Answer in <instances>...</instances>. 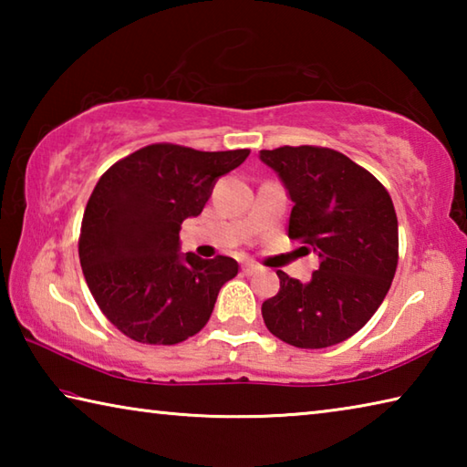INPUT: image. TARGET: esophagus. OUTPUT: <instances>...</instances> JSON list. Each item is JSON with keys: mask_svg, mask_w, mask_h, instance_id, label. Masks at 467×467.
I'll use <instances>...</instances> for the list:
<instances>
[{"mask_svg": "<svg viewBox=\"0 0 467 467\" xmlns=\"http://www.w3.org/2000/svg\"><path fill=\"white\" fill-rule=\"evenodd\" d=\"M257 272H259V265L257 264H253V262L243 264V274L244 275H253V274H257Z\"/></svg>", "mask_w": 467, "mask_h": 467, "instance_id": "1", "label": "esophagus"}]
</instances>
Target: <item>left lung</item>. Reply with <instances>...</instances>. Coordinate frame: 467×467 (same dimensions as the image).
Masks as SVG:
<instances>
[{
	"label": "left lung",
	"mask_w": 467,
	"mask_h": 467,
	"mask_svg": "<svg viewBox=\"0 0 467 467\" xmlns=\"http://www.w3.org/2000/svg\"><path fill=\"white\" fill-rule=\"evenodd\" d=\"M290 200L288 236L319 253V270L298 280L278 270L280 290L262 305L267 329L296 348L352 337L383 303L398 267V216L367 169L323 146L262 150Z\"/></svg>",
	"instance_id": "1"
}]
</instances>
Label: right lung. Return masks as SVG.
Instances as JSON below:
<instances>
[{"instance_id": "1", "label": "right lung", "mask_w": 467, "mask_h": 467, "mask_svg": "<svg viewBox=\"0 0 467 467\" xmlns=\"http://www.w3.org/2000/svg\"><path fill=\"white\" fill-rule=\"evenodd\" d=\"M249 150L202 152L150 144L117 161L86 203L78 253L102 315L140 344L172 346L208 323L233 257L179 253L183 220L200 216L218 177Z\"/></svg>"}]
</instances>
